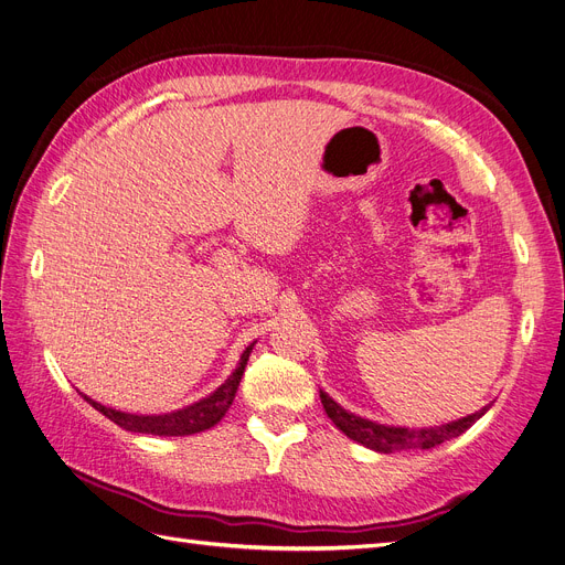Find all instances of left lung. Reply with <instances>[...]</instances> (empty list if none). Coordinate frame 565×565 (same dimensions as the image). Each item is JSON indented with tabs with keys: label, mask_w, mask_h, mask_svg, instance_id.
<instances>
[{
	"label": "left lung",
	"mask_w": 565,
	"mask_h": 565,
	"mask_svg": "<svg viewBox=\"0 0 565 565\" xmlns=\"http://www.w3.org/2000/svg\"><path fill=\"white\" fill-rule=\"evenodd\" d=\"M319 397H321V405H324L329 418L335 423L338 429H342L349 439H354L356 444H361L370 450H377V452L435 448L444 441H450L455 437H460L462 433H467V429L480 416H486L490 409V405H486L469 416H462L458 420H450L444 425H435V427H399V425H386V423H377L370 418H361L352 412H347L324 391H319Z\"/></svg>",
	"instance_id": "8db88e82"
}]
</instances>
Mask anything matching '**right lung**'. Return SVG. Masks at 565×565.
Wrapping results in <instances>:
<instances>
[{"mask_svg": "<svg viewBox=\"0 0 565 565\" xmlns=\"http://www.w3.org/2000/svg\"><path fill=\"white\" fill-rule=\"evenodd\" d=\"M255 342H250L244 354L238 359V365L234 367V372L230 377L213 391L206 397L193 402V405L168 412V414H130V412H119L113 407H105L100 402L92 399L89 395H83L89 405L100 412L105 418H110L113 423H117L121 429H128V433H140V435H156V437H188V435H198L204 433V429L213 427L216 423H221V418L227 414V409L232 407L236 388L241 377H244V370L248 365L250 352H253Z\"/></svg>", "mask_w": 565, "mask_h": 565, "instance_id": "add662e5", "label": "right lung"}]
</instances>
